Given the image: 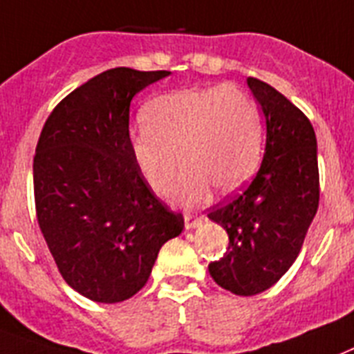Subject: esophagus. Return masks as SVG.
I'll list each match as a JSON object with an SVG mask.
<instances>
[{"instance_id":"obj_1","label":"esophagus","mask_w":354,"mask_h":354,"mask_svg":"<svg viewBox=\"0 0 354 354\" xmlns=\"http://www.w3.org/2000/svg\"><path fill=\"white\" fill-rule=\"evenodd\" d=\"M183 220H185L187 229H194V227H198L200 223H202L203 216H198V214H189V212H187Z\"/></svg>"}]
</instances>
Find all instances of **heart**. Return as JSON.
I'll list each match as a JSON object with an SVG mask.
<instances>
[{
	"label": "heart",
	"instance_id": "b5f03b06",
	"mask_svg": "<svg viewBox=\"0 0 354 354\" xmlns=\"http://www.w3.org/2000/svg\"><path fill=\"white\" fill-rule=\"evenodd\" d=\"M142 122L145 131L131 142L134 162L160 194L171 191L182 162L185 172L176 200L183 205L202 202L209 185L236 191L260 165V111L232 83L160 94L143 107Z\"/></svg>",
	"mask_w": 354,
	"mask_h": 354
}]
</instances>
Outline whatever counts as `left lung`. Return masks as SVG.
Instances as JSON below:
<instances>
[{
    "label": "left lung",
    "instance_id": "8db88e82",
    "mask_svg": "<svg viewBox=\"0 0 354 354\" xmlns=\"http://www.w3.org/2000/svg\"><path fill=\"white\" fill-rule=\"evenodd\" d=\"M266 118V152L252 182L207 214L229 234L212 280L252 297L274 286L295 263L320 200L317 136L307 116L283 94L247 77Z\"/></svg>",
    "mask_w": 354,
    "mask_h": 354
}]
</instances>
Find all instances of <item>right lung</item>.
<instances>
[{
  "mask_svg": "<svg viewBox=\"0 0 354 354\" xmlns=\"http://www.w3.org/2000/svg\"><path fill=\"white\" fill-rule=\"evenodd\" d=\"M169 71L116 67L63 97L34 156L36 216L74 291L100 304L134 297L183 216L152 192L129 136L132 97Z\"/></svg>",
  "mask_w": 354,
  "mask_h": 354,
  "instance_id": "right-lung-1",
  "label": "right lung"
}]
</instances>
